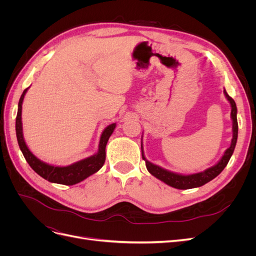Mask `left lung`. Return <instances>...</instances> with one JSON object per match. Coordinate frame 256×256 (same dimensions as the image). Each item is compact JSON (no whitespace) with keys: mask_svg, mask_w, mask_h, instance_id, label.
Masks as SVG:
<instances>
[{"mask_svg":"<svg viewBox=\"0 0 256 256\" xmlns=\"http://www.w3.org/2000/svg\"><path fill=\"white\" fill-rule=\"evenodd\" d=\"M223 92H224V95H226V99L228 100V102L230 104V109H232L230 110V118H232V122H233V138H232L230 146L226 152H224V154L222 156V158L218 161V164H214L212 168H206L205 171H203V172L196 173V174L182 175V174L174 173V172H171V171H168V170L161 168L159 166L154 164H152V162L147 160L144 156L143 146H142V142H141L142 158L146 164L147 171H148L152 176L158 178V180H160L161 182H164V184L171 186V187H173V188L186 190V189H192V188L200 187V186H203V184H207L208 182L212 180L214 177L218 176L223 171L224 168H226V164H228L232 154H233V152H234L236 142H237V136H238V122H237V106H236V104L234 102V99L228 96V94L226 90H223Z\"/></svg>","mask_w":256,"mask_h":256,"instance_id":"8db88e82","label":"left lung"}]
</instances>
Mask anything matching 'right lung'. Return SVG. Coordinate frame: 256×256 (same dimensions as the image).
I'll list each match as a JSON object with an SVG mask.
<instances>
[{
  "instance_id": "1",
  "label": "right lung",
  "mask_w": 256,
  "mask_h": 256,
  "mask_svg": "<svg viewBox=\"0 0 256 256\" xmlns=\"http://www.w3.org/2000/svg\"><path fill=\"white\" fill-rule=\"evenodd\" d=\"M28 90V88L23 90L18 104V112L16 118V134L20 150L30 166L32 168L38 175L44 178L46 180L66 186H72L78 184L84 180L85 178H88V176L98 172L99 170L102 168L106 161V146L108 141H109V138L113 134V131L116 127V124H111V125L104 128L102 136H100L98 152L95 154H92V156L82 159L78 162H74V164L67 166H58L46 164V162L38 159L35 154L28 150V147L24 141V138H23L21 118L22 102Z\"/></svg>"
}]
</instances>
